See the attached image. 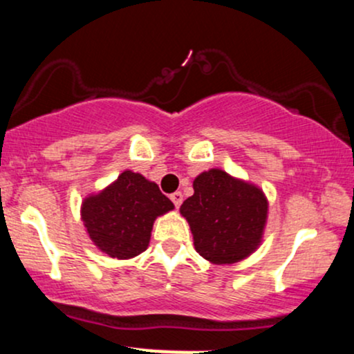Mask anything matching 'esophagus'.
Returning <instances> with one entry per match:
<instances>
[{
    "mask_svg": "<svg viewBox=\"0 0 354 354\" xmlns=\"http://www.w3.org/2000/svg\"><path fill=\"white\" fill-rule=\"evenodd\" d=\"M169 198H171L173 205L176 206V208H180V206H181V203H183V194L180 193V191H176V193H173L171 196H169Z\"/></svg>",
    "mask_w": 354,
    "mask_h": 354,
    "instance_id": "esophagus-1",
    "label": "esophagus"
}]
</instances>
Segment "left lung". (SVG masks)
Returning <instances> with one entry per match:
<instances>
[{"instance_id": "1", "label": "left lung", "mask_w": 354, "mask_h": 354, "mask_svg": "<svg viewBox=\"0 0 354 354\" xmlns=\"http://www.w3.org/2000/svg\"><path fill=\"white\" fill-rule=\"evenodd\" d=\"M193 189L180 213L203 258L233 265L258 250L268 218V200L258 186L213 168L194 178Z\"/></svg>"}]
</instances>
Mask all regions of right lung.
<instances>
[{
    "mask_svg": "<svg viewBox=\"0 0 354 354\" xmlns=\"http://www.w3.org/2000/svg\"><path fill=\"white\" fill-rule=\"evenodd\" d=\"M173 208L156 183L126 169L103 191L84 198L81 219L100 251L129 259L148 248L154 219Z\"/></svg>",
    "mask_w": 354,
    "mask_h": 354,
    "instance_id": "right-lung-1",
    "label": "right lung"
}]
</instances>
